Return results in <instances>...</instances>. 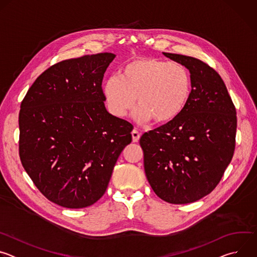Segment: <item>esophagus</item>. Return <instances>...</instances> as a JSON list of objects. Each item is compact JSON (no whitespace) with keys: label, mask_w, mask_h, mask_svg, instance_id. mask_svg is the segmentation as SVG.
Instances as JSON below:
<instances>
[{"label":"esophagus","mask_w":257,"mask_h":257,"mask_svg":"<svg viewBox=\"0 0 257 257\" xmlns=\"http://www.w3.org/2000/svg\"><path fill=\"white\" fill-rule=\"evenodd\" d=\"M131 134H132L133 142H138V140H139V138H140V133H139L136 129H134V130L131 132Z\"/></svg>","instance_id":"obj_1"}]
</instances>
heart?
<instances>
[{
    "instance_id": "b5f03b06",
    "label": "heart",
    "mask_w": 257,
    "mask_h": 257,
    "mask_svg": "<svg viewBox=\"0 0 257 257\" xmlns=\"http://www.w3.org/2000/svg\"><path fill=\"white\" fill-rule=\"evenodd\" d=\"M192 81L185 66L155 58H138L125 64L119 76H111L103 93L111 112L126 116L137 102L136 118L157 124L175 120L188 103Z\"/></svg>"
}]
</instances>
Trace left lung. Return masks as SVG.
Listing matches in <instances>:
<instances>
[{
  "mask_svg": "<svg viewBox=\"0 0 257 257\" xmlns=\"http://www.w3.org/2000/svg\"><path fill=\"white\" fill-rule=\"evenodd\" d=\"M163 54L189 70L192 89L175 120L141 136L144 171L161 199L191 203L215 188L232 161L236 108L214 69L193 57Z\"/></svg>",
  "mask_w": 257,
  "mask_h": 257,
  "instance_id": "1",
  "label": "left lung"
}]
</instances>
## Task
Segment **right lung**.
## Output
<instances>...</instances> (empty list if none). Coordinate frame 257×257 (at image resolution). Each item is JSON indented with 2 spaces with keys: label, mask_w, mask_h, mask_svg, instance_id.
I'll return each instance as SVG.
<instances>
[{
  "label": "right lung",
  "mask_w": 257,
  "mask_h": 257,
  "mask_svg": "<svg viewBox=\"0 0 257 257\" xmlns=\"http://www.w3.org/2000/svg\"><path fill=\"white\" fill-rule=\"evenodd\" d=\"M116 55L100 53L59 62L36 78L19 113L21 164L43 195L83 208L105 192L133 126L109 114L101 88Z\"/></svg>",
  "instance_id": "obj_1"
}]
</instances>
